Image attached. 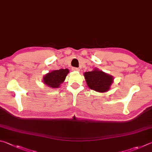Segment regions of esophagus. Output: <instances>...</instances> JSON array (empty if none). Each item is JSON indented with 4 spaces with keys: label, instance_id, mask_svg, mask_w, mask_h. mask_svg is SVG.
<instances>
[{
    "label": "esophagus",
    "instance_id": "1",
    "mask_svg": "<svg viewBox=\"0 0 152 152\" xmlns=\"http://www.w3.org/2000/svg\"><path fill=\"white\" fill-rule=\"evenodd\" d=\"M72 71H79V68H76V67H73L72 68Z\"/></svg>",
    "mask_w": 152,
    "mask_h": 152
}]
</instances>
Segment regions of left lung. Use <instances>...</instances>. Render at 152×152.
Instances as JSON below:
<instances>
[{
    "label": "left lung",
    "mask_w": 152,
    "mask_h": 152,
    "mask_svg": "<svg viewBox=\"0 0 152 152\" xmlns=\"http://www.w3.org/2000/svg\"><path fill=\"white\" fill-rule=\"evenodd\" d=\"M83 75L87 86L99 93L107 92L113 83V77L95 68L91 71L85 72Z\"/></svg>",
    "instance_id": "left-lung-1"
}]
</instances>
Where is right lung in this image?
Segmentation results:
<instances>
[{
	"label": "right lung",
	"mask_w": 152,
	"mask_h": 152,
	"mask_svg": "<svg viewBox=\"0 0 152 152\" xmlns=\"http://www.w3.org/2000/svg\"><path fill=\"white\" fill-rule=\"evenodd\" d=\"M69 73L68 69H61L59 70H53L47 73L42 78V81L45 85L51 89L60 87L66 78V76Z\"/></svg>",
	"instance_id": "right-lung-1"
}]
</instances>
